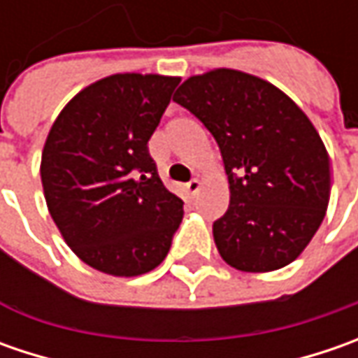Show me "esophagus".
<instances>
[{"instance_id":"1","label":"esophagus","mask_w":358,"mask_h":358,"mask_svg":"<svg viewBox=\"0 0 358 358\" xmlns=\"http://www.w3.org/2000/svg\"><path fill=\"white\" fill-rule=\"evenodd\" d=\"M199 189H201L199 179H191V181L185 185L187 195H197V193H199Z\"/></svg>"}]
</instances>
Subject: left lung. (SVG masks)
I'll return each mask as SVG.
<instances>
[{
    "instance_id": "obj_1",
    "label": "left lung",
    "mask_w": 358,
    "mask_h": 358,
    "mask_svg": "<svg viewBox=\"0 0 358 358\" xmlns=\"http://www.w3.org/2000/svg\"><path fill=\"white\" fill-rule=\"evenodd\" d=\"M173 101L221 149L231 201L213 237L223 261L245 273L293 263L321 227L331 195L329 153L309 117L279 87L237 69L189 77Z\"/></svg>"
}]
</instances>
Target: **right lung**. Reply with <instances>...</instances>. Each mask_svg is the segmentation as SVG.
Wrapping results in <instances>:
<instances>
[{
  "instance_id": "1",
  "label": "right lung",
  "mask_w": 358,
  "mask_h": 358,
  "mask_svg": "<svg viewBox=\"0 0 358 358\" xmlns=\"http://www.w3.org/2000/svg\"><path fill=\"white\" fill-rule=\"evenodd\" d=\"M179 77L117 73L65 105L41 153L48 209L90 267L137 277L161 265L183 219V201L159 179L149 139Z\"/></svg>"
}]
</instances>
